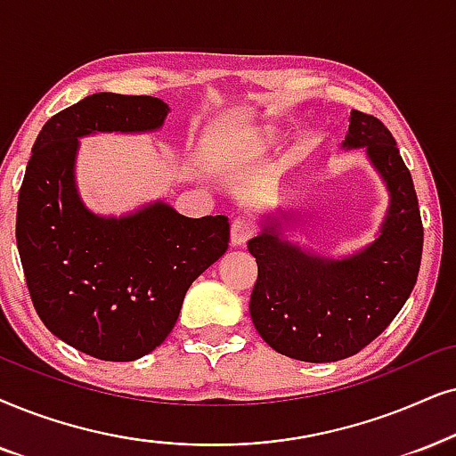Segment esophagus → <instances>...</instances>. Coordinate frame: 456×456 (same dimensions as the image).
<instances>
[{
	"instance_id": "34e87169",
	"label": "esophagus",
	"mask_w": 456,
	"mask_h": 456,
	"mask_svg": "<svg viewBox=\"0 0 456 456\" xmlns=\"http://www.w3.org/2000/svg\"><path fill=\"white\" fill-rule=\"evenodd\" d=\"M252 235H255V229H252V224L244 221V218H238V221L232 223V238H229V241H232L233 248L244 246Z\"/></svg>"
}]
</instances>
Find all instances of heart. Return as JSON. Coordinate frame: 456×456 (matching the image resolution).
I'll list each match as a JSON object with an SVG mask.
<instances>
[{"label":"heart","mask_w":456,"mask_h":456,"mask_svg":"<svg viewBox=\"0 0 456 456\" xmlns=\"http://www.w3.org/2000/svg\"><path fill=\"white\" fill-rule=\"evenodd\" d=\"M273 141H275V134L267 128L255 130L250 134V147L255 149V151H265V149H267Z\"/></svg>","instance_id":"obj_1"}]
</instances>
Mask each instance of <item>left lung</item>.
I'll use <instances>...</instances> for the list:
<instances>
[{
    "mask_svg": "<svg viewBox=\"0 0 456 456\" xmlns=\"http://www.w3.org/2000/svg\"><path fill=\"white\" fill-rule=\"evenodd\" d=\"M343 151L362 149L387 189V210L370 244L322 255L295 238L292 212H261L248 241L258 278L250 318L261 338L301 362H337L381 334L411 297L423 252L412 176L395 138L372 115L351 109Z\"/></svg>",
    "mask_w": 456,
    "mask_h": 456,
    "instance_id": "1",
    "label": "left lung"
}]
</instances>
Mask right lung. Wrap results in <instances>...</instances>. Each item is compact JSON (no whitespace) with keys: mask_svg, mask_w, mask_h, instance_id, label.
Returning <instances> with one entry per match:
<instances>
[{"mask_svg":"<svg viewBox=\"0 0 456 456\" xmlns=\"http://www.w3.org/2000/svg\"><path fill=\"white\" fill-rule=\"evenodd\" d=\"M168 113L155 96H86L45 122L27 164L16 244L33 305L54 337L99 360L159 347L189 286L229 248L223 215L189 218L164 200L99 215L79 193V138L151 134Z\"/></svg>","mask_w":456,"mask_h":456,"instance_id":"1","label":"right lung"}]
</instances>
